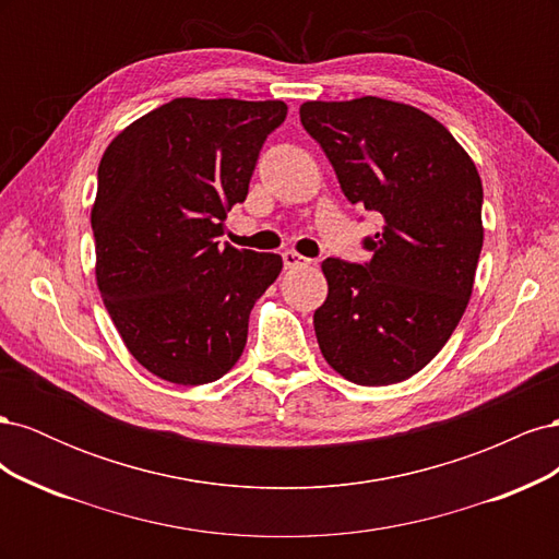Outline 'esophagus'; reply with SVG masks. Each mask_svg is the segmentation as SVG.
<instances>
[{
  "mask_svg": "<svg viewBox=\"0 0 559 559\" xmlns=\"http://www.w3.org/2000/svg\"><path fill=\"white\" fill-rule=\"evenodd\" d=\"M282 261H284V267L286 270H296V267H308L312 261L310 259H306V257H300V253H296V251H284L282 253Z\"/></svg>",
  "mask_w": 559,
  "mask_h": 559,
  "instance_id": "obj_1",
  "label": "esophagus"
}]
</instances>
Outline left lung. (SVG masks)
<instances>
[{"mask_svg": "<svg viewBox=\"0 0 559 559\" xmlns=\"http://www.w3.org/2000/svg\"><path fill=\"white\" fill-rule=\"evenodd\" d=\"M352 205L382 214L366 265L326 259L329 296L314 312L329 366L364 386L419 373L468 306L483 249V181L450 130L382 97L302 103Z\"/></svg>", "mask_w": 559, "mask_h": 559, "instance_id": "left-lung-1", "label": "left lung"}]
</instances>
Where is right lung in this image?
Masks as SVG:
<instances>
[{
	"mask_svg": "<svg viewBox=\"0 0 559 559\" xmlns=\"http://www.w3.org/2000/svg\"><path fill=\"white\" fill-rule=\"evenodd\" d=\"M284 118L282 99L177 97L105 148L91 210L97 289L128 352L160 380L207 384L242 357L282 257L216 238Z\"/></svg>",
	"mask_w": 559,
	"mask_h": 559,
	"instance_id": "add662e5",
	"label": "right lung"
}]
</instances>
